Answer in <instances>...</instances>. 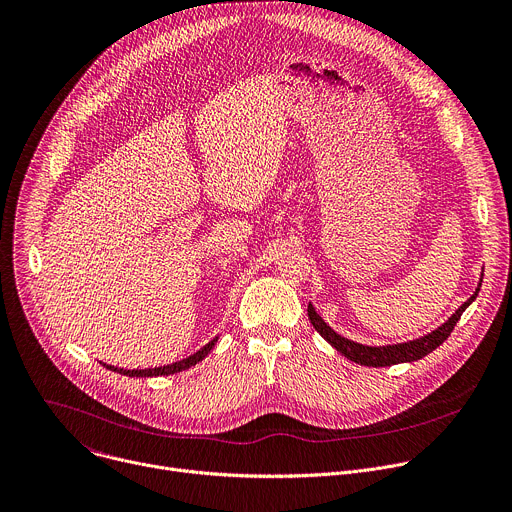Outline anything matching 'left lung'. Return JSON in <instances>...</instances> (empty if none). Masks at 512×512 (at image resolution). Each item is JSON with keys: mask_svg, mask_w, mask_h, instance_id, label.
I'll use <instances>...</instances> for the list:
<instances>
[{"mask_svg": "<svg viewBox=\"0 0 512 512\" xmlns=\"http://www.w3.org/2000/svg\"><path fill=\"white\" fill-rule=\"evenodd\" d=\"M480 285L482 281L478 283L476 291L470 295L468 301H464L456 313L446 321L442 323L438 329H434L432 333L420 337V339H414V342H406V344H396V346H380V348H372V346H362V344H356L352 342V339H346L339 333H335L313 309V305L309 303L307 305V315H309V321L311 325L319 331V335L323 339H327V342L342 354L346 356L348 360L356 362V364H362V366H368V368H384V366H394V364H402V362H416L424 356H428L430 352H434L440 344H444V339L452 333L454 325L458 323L462 311L476 299L478 291H480Z\"/></svg>", "mask_w": 512, "mask_h": 512, "instance_id": "1", "label": "left lung"}]
</instances>
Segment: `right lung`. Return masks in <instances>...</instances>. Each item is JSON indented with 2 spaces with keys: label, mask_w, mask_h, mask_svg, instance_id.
<instances>
[{
  "label": "right lung",
  "mask_w": 512,
  "mask_h": 512,
  "mask_svg": "<svg viewBox=\"0 0 512 512\" xmlns=\"http://www.w3.org/2000/svg\"><path fill=\"white\" fill-rule=\"evenodd\" d=\"M215 342H217V337L215 339H211V342L205 346V348H201L197 354H193V356H189L187 360H181V362H175V364H170V366H162V368H148V370H122V368H114V366H106L108 370H112V372H118V374H124V376H130V378H150V376H170V374H177V372H185V370H189L191 366H195V364H199L201 360H205V356L215 348Z\"/></svg>",
  "instance_id": "1"
}]
</instances>
